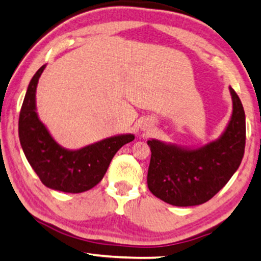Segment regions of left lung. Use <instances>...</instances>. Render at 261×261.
Returning <instances> with one entry per match:
<instances>
[{"label":"left lung","mask_w":261,"mask_h":261,"mask_svg":"<svg viewBox=\"0 0 261 261\" xmlns=\"http://www.w3.org/2000/svg\"><path fill=\"white\" fill-rule=\"evenodd\" d=\"M232 115L219 140L199 149L148 141L150 164L147 183L150 193L173 206H196L212 199L239 169L246 147V115L236 91Z\"/></svg>","instance_id":"left-lung-1"}]
</instances>
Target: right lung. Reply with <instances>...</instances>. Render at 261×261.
I'll return each instance as SVG.
<instances>
[{"label":"right lung","mask_w":261,"mask_h":261,"mask_svg":"<svg viewBox=\"0 0 261 261\" xmlns=\"http://www.w3.org/2000/svg\"><path fill=\"white\" fill-rule=\"evenodd\" d=\"M44 67L36 72L26 91L19 115V140L29 164L45 187L64 193H83L101 182L115 153L135 136L106 138L79 150L59 146L36 113V88Z\"/></svg>","instance_id":"1"}]
</instances>
